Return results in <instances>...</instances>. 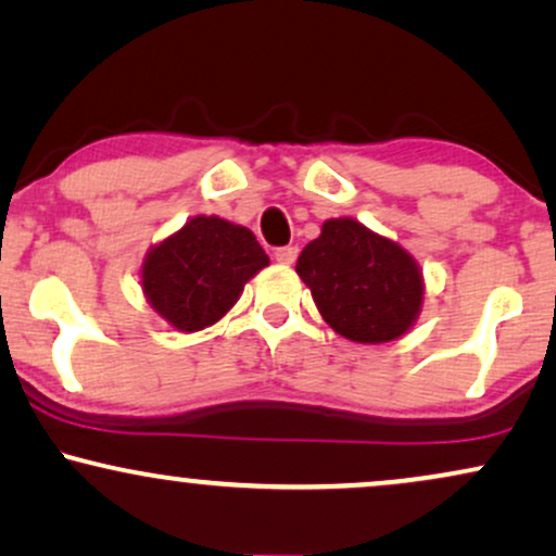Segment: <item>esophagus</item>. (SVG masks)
I'll return each instance as SVG.
<instances>
[{"instance_id": "esophagus-1", "label": "esophagus", "mask_w": 556, "mask_h": 556, "mask_svg": "<svg viewBox=\"0 0 556 556\" xmlns=\"http://www.w3.org/2000/svg\"><path fill=\"white\" fill-rule=\"evenodd\" d=\"M274 258L282 266L294 264V258H298V245H282V249L274 251Z\"/></svg>"}]
</instances>
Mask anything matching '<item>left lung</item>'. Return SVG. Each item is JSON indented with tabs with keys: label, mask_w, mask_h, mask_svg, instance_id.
Instances as JSON below:
<instances>
[{
	"label": "left lung",
	"mask_w": 556,
	"mask_h": 556,
	"mask_svg": "<svg viewBox=\"0 0 556 556\" xmlns=\"http://www.w3.org/2000/svg\"><path fill=\"white\" fill-rule=\"evenodd\" d=\"M323 320L356 343L405 336L424 307V271L403 245L354 217H330L294 266Z\"/></svg>",
	"instance_id": "8db88e82"
}]
</instances>
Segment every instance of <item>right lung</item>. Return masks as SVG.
<instances>
[{"instance_id": "1", "label": "right lung", "mask_w": 556, "mask_h": 556, "mask_svg": "<svg viewBox=\"0 0 556 556\" xmlns=\"http://www.w3.org/2000/svg\"><path fill=\"white\" fill-rule=\"evenodd\" d=\"M264 266L269 256L249 228L197 215L151 245L140 266V287L168 326L194 333L215 326Z\"/></svg>"}]
</instances>
